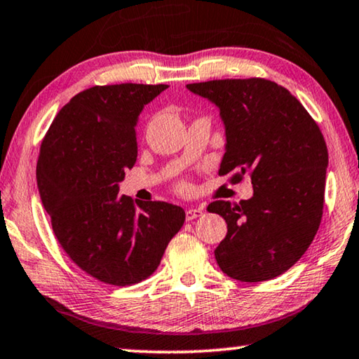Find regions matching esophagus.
<instances>
[{"mask_svg":"<svg viewBox=\"0 0 359 359\" xmlns=\"http://www.w3.org/2000/svg\"><path fill=\"white\" fill-rule=\"evenodd\" d=\"M203 212L205 211H203L201 208H190V210H187L185 217H187V221H194V219L203 216Z\"/></svg>","mask_w":359,"mask_h":359,"instance_id":"1","label":"esophagus"}]
</instances>
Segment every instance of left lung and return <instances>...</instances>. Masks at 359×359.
<instances>
[{
  "mask_svg": "<svg viewBox=\"0 0 359 359\" xmlns=\"http://www.w3.org/2000/svg\"><path fill=\"white\" fill-rule=\"evenodd\" d=\"M217 106L226 128L219 174L251 177L253 196L238 205L212 201L227 222L214 250L224 274L242 282L274 279L304 255L324 208L327 147L316 122L287 88L266 79L189 83Z\"/></svg>",
  "mask_w": 359,
  "mask_h": 359,
  "instance_id": "1",
  "label": "left lung"
}]
</instances>
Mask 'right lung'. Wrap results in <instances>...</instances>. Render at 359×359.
Instances as JSON below:
<instances>
[{
  "label": "right lung",
  "instance_id": "add662e5",
  "mask_svg": "<svg viewBox=\"0 0 359 359\" xmlns=\"http://www.w3.org/2000/svg\"><path fill=\"white\" fill-rule=\"evenodd\" d=\"M168 85L121 83L83 90L43 138L36 184L53 232L80 269L111 285L147 279L161 263L185 211L119 195L137 161L138 116Z\"/></svg>",
  "mask_w": 359,
  "mask_h": 359
}]
</instances>
